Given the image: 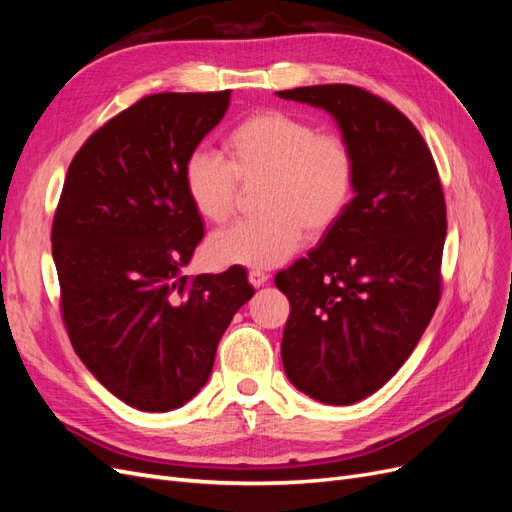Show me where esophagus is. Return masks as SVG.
Listing matches in <instances>:
<instances>
[{
	"instance_id": "34e87169",
	"label": "esophagus",
	"mask_w": 512,
	"mask_h": 512,
	"mask_svg": "<svg viewBox=\"0 0 512 512\" xmlns=\"http://www.w3.org/2000/svg\"><path fill=\"white\" fill-rule=\"evenodd\" d=\"M247 280H250V284L254 288H260V286H265L269 282V275L262 269H252L250 273H247Z\"/></svg>"
}]
</instances>
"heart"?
<instances>
[{
    "mask_svg": "<svg viewBox=\"0 0 512 512\" xmlns=\"http://www.w3.org/2000/svg\"><path fill=\"white\" fill-rule=\"evenodd\" d=\"M226 160L207 149L192 151L183 188L209 224H226L237 207L239 183H260L258 218L239 222L207 243L218 265L269 269L299 250L303 235L322 237L348 211L356 188V156L342 134L286 111L254 113L224 141Z\"/></svg>",
    "mask_w": 512,
    "mask_h": 512,
    "instance_id": "obj_1",
    "label": "heart"
}]
</instances>
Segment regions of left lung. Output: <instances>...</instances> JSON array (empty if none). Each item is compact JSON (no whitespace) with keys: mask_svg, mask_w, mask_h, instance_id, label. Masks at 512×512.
I'll return each instance as SVG.
<instances>
[{"mask_svg":"<svg viewBox=\"0 0 512 512\" xmlns=\"http://www.w3.org/2000/svg\"><path fill=\"white\" fill-rule=\"evenodd\" d=\"M331 113L356 156L354 198L316 250L275 275L290 301L288 380L322 404L376 393L408 361L442 294L446 203L414 123L354 85L275 91Z\"/></svg>","mask_w":512,"mask_h":512,"instance_id":"obj_1","label":"left lung"}]
</instances>
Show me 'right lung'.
Wrapping results in <instances>:
<instances>
[{
  "label": "right lung",
  "instance_id": "right-lung-1",
  "mask_svg": "<svg viewBox=\"0 0 512 512\" xmlns=\"http://www.w3.org/2000/svg\"><path fill=\"white\" fill-rule=\"evenodd\" d=\"M228 104L230 89L141 98L76 151L59 196L51 243L72 348L136 410H175L203 389L254 297L243 267L181 273L205 232L183 166Z\"/></svg>",
  "mask_w": 512,
  "mask_h": 512
}]
</instances>
